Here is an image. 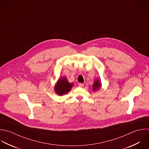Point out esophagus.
<instances>
[{
	"mask_svg": "<svg viewBox=\"0 0 149 149\" xmlns=\"http://www.w3.org/2000/svg\"><path fill=\"white\" fill-rule=\"evenodd\" d=\"M78 85H79V86H80V87H82V86H84V84H82V83H79V84H78Z\"/></svg>",
	"mask_w": 149,
	"mask_h": 149,
	"instance_id": "34e87169",
	"label": "esophagus"
}]
</instances>
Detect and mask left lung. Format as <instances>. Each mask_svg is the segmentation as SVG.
I'll return each mask as SVG.
<instances>
[{
    "label": "left lung",
    "mask_w": 149,
    "mask_h": 149,
    "mask_svg": "<svg viewBox=\"0 0 149 149\" xmlns=\"http://www.w3.org/2000/svg\"><path fill=\"white\" fill-rule=\"evenodd\" d=\"M102 87V84L99 79H96L93 82V84L92 85L93 91L94 92H96L98 91L100 88Z\"/></svg>",
    "instance_id": "8db88e82"
}]
</instances>
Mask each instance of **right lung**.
I'll list each match as a JSON object with an SVG mask.
<instances>
[{
    "label": "right lung",
    "instance_id": "right-lung-1",
    "mask_svg": "<svg viewBox=\"0 0 149 149\" xmlns=\"http://www.w3.org/2000/svg\"><path fill=\"white\" fill-rule=\"evenodd\" d=\"M73 85L74 84L70 83L65 77H62L58 79L57 83L54 85V90L57 95L63 96L71 91Z\"/></svg>",
    "mask_w": 149,
    "mask_h": 149
}]
</instances>
